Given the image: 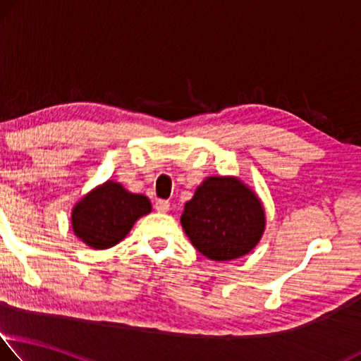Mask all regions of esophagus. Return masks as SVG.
<instances>
[{
    "label": "esophagus",
    "instance_id": "obj_1",
    "mask_svg": "<svg viewBox=\"0 0 361 361\" xmlns=\"http://www.w3.org/2000/svg\"><path fill=\"white\" fill-rule=\"evenodd\" d=\"M169 207H171V203L168 202V200H157V203H154V209H157L158 213H168Z\"/></svg>",
    "mask_w": 361,
    "mask_h": 361
}]
</instances>
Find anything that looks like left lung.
<instances>
[{"label": "left lung", "mask_w": 361, "mask_h": 361, "mask_svg": "<svg viewBox=\"0 0 361 361\" xmlns=\"http://www.w3.org/2000/svg\"><path fill=\"white\" fill-rule=\"evenodd\" d=\"M180 224L197 250L214 262L252 252L264 232V208L237 177L212 176L185 203Z\"/></svg>", "instance_id": "left-lung-1"}]
</instances>
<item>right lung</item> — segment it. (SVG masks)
<instances>
[{"label": "right lung", "instance_id": "obj_1", "mask_svg": "<svg viewBox=\"0 0 361 361\" xmlns=\"http://www.w3.org/2000/svg\"><path fill=\"white\" fill-rule=\"evenodd\" d=\"M149 212L152 203L145 195L130 193L118 182L108 180L75 203L72 229L88 247L104 250L123 240L135 221Z\"/></svg>", "mask_w": 361, "mask_h": 361}]
</instances>
